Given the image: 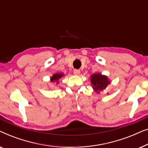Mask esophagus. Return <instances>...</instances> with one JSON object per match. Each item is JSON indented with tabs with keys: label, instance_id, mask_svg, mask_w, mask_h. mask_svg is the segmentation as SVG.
Returning a JSON list of instances; mask_svg holds the SVG:
<instances>
[{
	"label": "esophagus",
	"instance_id": "1",
	"mask_svg": "<svg viewBox=\"0 0 148 148\" xmlns=\"http://www.w3.org/2000/svg\"><path fill=\"white\" fill-rule=\"evenodd\" d=\"M73 73H74V74H75V75H79V74H80L81 71H80L79 70H78V69H75V70H74V71H73Z\"/></svg>",
	"mask_w": 148,
	"mask_h": 148
}]
</instances>
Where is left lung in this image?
Masks as SVG:
<instances>
[{"mask_svg": "<svg viewBox=\"0 0 148 148\" xmlns=\"http://www.w3.org/2000/svg\"><path fill=\"white\" fill-rule=\"evenodd\" d=\"M91 83H92L93 88L97 93L102 91L106 88L108 85L110 84L108 77L105 75H102L100 73L93 74L91 76Z\"/></svg>", "mask_w": 148, "mask_h": 148, "instance_id": "8db88e82", "label": "left lung"}]
</instances>
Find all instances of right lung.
<instances>
[{
    "label": "right lung",
    "mask_w": 148,
    "mask_h": 148,
    "mask_svg": "<svg viewBox=\"0 0 148 148\" xmlns=\"http://www.w3.org/2000/svg\"><path fill=\"white\" fill-rule=\"evenodd\" d=\"M62 76H63V74L62 73H56L53 75V76L50 78V81H51L52 82H56V84H58V80H59Z\"/></svg>",
    "instance_id": "right-lung-1"
}]
</instances>
